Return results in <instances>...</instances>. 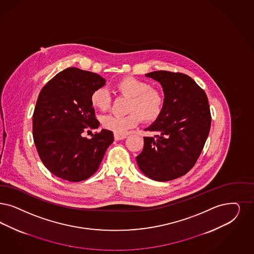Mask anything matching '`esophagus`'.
<instances>
[{
  "mask_svg": "<svg viewBox=\"0 0 254 254\" xmlns=\"http://www.w3.org/2000/svg\"><path fill=\"white\" fill-rule=\"evenodd\" d=\"M126 134H119V133H115L114 135V138L115 140H123L124 138H126Z\"/></svg>",
  "mask_w": 254,
  "mask_h": 254,
  "instance_id": "obj_1",
  "label": "esophagus"
}]
</instances>
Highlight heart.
Listing matches in <instances>:
<instances>
[{"instance_id":"1","label":"heart","mask_w":254,"mask_h":254,"mask_svg":"<svg viewBox=\"0 0 254 254\" xmlns=\"http://www.w3.org/2000/svg\"><path fill=\"white\" fill-rule=\"evenodd\" d=\"M119 93L130 98L125 116L106 115L102 118V124L105 129L115 133H124L136 126L140 119L150 123L157 120L165 107V96L163 92L152 87L149 82L127 76L116 84ZM91 105L100 110L106 111L111 103V96L105 87L96 88L90 96Z\"/></svg>"}]
</instances>
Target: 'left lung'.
I'll use <instances>...</instances> for the list:
<instances>
[{
    "mask_svg": "<svg viewBox=\"0 0 254 254\" xmlns=\"http://www.w3.org/2000/svg\"><path fill=\"white\" fill-rule=\"evenodd\" d=\"M146 76L162 85L165 107L145 129L154 135L144 137L135 159L147 177L167 182L185 175L197 162L210 131V107L205 92L187 74L158 70Z\"/></svg>",
    "mask_w": 254,
    "mask_h": 254,
    "instance_id": "8db88e82",
    "label": "left lung"
}]
</instances>
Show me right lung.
Segmentation results:
<instances>
[{"label":"right lung","mask_w":254,"mask_h":254,"mask_svg":"<svg viewBox=\"0 0 254 254\" xmlns=\"http://www.w3.org/2000/svg\"><path fill=\"white\" fill-rule=\"evenodd\" d=\"M102 76L67 67L43 86L33 115V136L38 155L54 175L81 182L98 170L113 132L103 129L88 139L86 129H97L90 96L105 85Z\"/></svg>","instance_id":"1"}]
</instances>
